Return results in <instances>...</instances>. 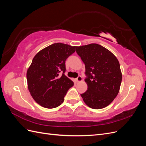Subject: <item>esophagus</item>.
I'll use <instances>...</instances> for the list:
<instances>
[{"instance_id": "1", "label": "esophagus", "mask_w": 146, "mask_h": 146, "mask_svg": "<svg viewBox=\"0 0 146 146\" xmlns=\"http://www.w3.org/2000/svg\"><path fill=\"white\" fill-rule=\"evenodd\" d=\"M82 80V76H78V77L76 78V82H81Z\"/></svg>"}]
</instances>
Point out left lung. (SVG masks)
<instances>
[{
	"instance_id": "1",
	"label": "left lung",
	"mask_w": 146,
	"mask_h": 146,
	"mask_svg": "<svg viewBox=\"0 0 146 146\" xmlns=\"http://www.w3.org/2000/svg\"><path fill=\"white\" fill-rule=\"evenodd\" d=\"M76 52L85 65L88 90L80 94L83 101L93 109L106 107L120 89L122 73L118 60L98 44L76 47Z\"/></svg>"
}]
</instances>
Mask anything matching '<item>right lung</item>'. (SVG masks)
Returning a JSON list of instances; mask_svg holds the SVG:
<instances>
[{"mask_svg": "<svg viewBox=\"0 0 146 146\" xmlns=\"http://www.w3.org/2000/svg\"><path fill=\"white\" fill-rule=\"evenodd\" d=\"M76 51V46L54 43L34 56L27 72L28 88L36 102L54 108L63 102L74 82L64 75L65 61Z\"/></svg>", "mask_w": 146, "mask_h": 146, "instance_id": "1", "label": "right lung"}]
</instances>
